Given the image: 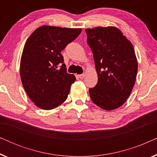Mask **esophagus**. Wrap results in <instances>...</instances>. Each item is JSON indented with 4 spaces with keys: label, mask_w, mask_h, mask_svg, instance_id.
Masks as SVG:
<instances>
[{
    "label": "esophagus",
    "mask_w": 157,
    "mask_h": 157,
    "mask_svg": "<svg viewBox=\"0 0 157 157\" xmlns=\"http://www.w3.org/2000/svg\"><path fill=\"white\" fill-rule=\"evenodd\" d=\"M84 76H85V75L83 74H80V75H78V78H79L82 79V78H84Z\"/></svg>",
    "instance_id": "esophagus-1"
}]
</instances>
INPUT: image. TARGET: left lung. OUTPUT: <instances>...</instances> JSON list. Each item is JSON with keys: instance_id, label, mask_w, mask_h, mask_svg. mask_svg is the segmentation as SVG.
<instances>
[{"instance_id": "left-lung-1", "label": "left lung", "mask_w": 157, "mask_h": 157, "mask_svg": "<svg viewBox=\"0 0 157 157\" xmlns=\"http://www.w3.org/2000/svg\"><path fill=\"white\" fill-rule=\"evenodd\" d=\"M93 53L98 83L89 89L90 97L104 110L119 108L130 96L136 78L138 63L133 45L114 26L86 29Z\"/></svg>"}]
</instances>
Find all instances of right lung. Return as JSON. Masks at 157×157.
Masks as SVG:
<instances>
[{
	"instance_id": "obj_1",
	"label": "right lung",
	"mask_w": 157,
	"mask_h": 157,
	"mask_svg": "<svg viewBox=\"0 0 157 157\" xmlns=\"http://www.w3.org/2000/svg\"><path fill=\"white\" fill-rule=\"evenodd\" d=\"M81 31L42 25L25 42L21 59V78L30 99L39 108L51 110L67 98L76 77L67 74L61 52ZM59 63L62 65L58 69Z\"/></svg>"
}]
</instances>
